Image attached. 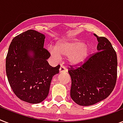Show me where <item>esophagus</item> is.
Here are the masks:
<instances>
[{
  "label": "esophagus",
  "instance_id": "esophagus-1",
  "mask_svg": "<svg viewBox=\"0 0 123 123\" xmlns=\"http://www.w3.org/2000/svg\"><path fill=\"white\" fill-rule=\"evenodd\" d=\"M68 69L66 68L64 66H61L59 68V72L60 73H63V72H67Z\"/></svg>",
  "mask_w": 123,
  "mask_h": 123
}]
</instances>
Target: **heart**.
Listing matches in <instances>:
<instances>
[{"label":"heart","mask_w":123,"mask_h":123,"mask_svg":"<svg viewBox=\"0 0 123 123\" xmlns=\"http://www.w3.org/2000/svg\"><path fill=\"white\" fill-rule=\"evenodd\" d=\"M51 55L56 59H61V55L68 57V61L72 65H79L84 62L91 52V47L80 40L75 39L59 43L56 47H50Z\"/></svg>","instance_id":"1"}]
</instances>
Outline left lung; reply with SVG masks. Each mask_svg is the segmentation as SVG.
I'll return each instance as SVG.
<instances>
[{
  "mask_svg": "<svg viewBox=\"0 0 123 123\" xmlns=\"http://www.w3.org/2000/svg\"><path fill=\"white\" fill-rule=\"evenodd\" d=\"M98 41L97 52L76 68L68 69L71 79L70 96L81 106H89L107 98L117 80V59L111 43L94 34Z\"/></svg>",
  "mask_w": 123,
  "mask_h": 123,
  "instance_id": "left-lung-1",
  "label": "left lung"
}]
</instances>
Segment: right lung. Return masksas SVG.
I'll return each instance as SVG.
<instances>
[{
	"label": "right lung",
	"instance_id": "1",
	"mask_svg": "<svg viewBox=\"0 0 123 123\" xmlns=\"http://www.w3.org/2000/svg\"><path fill=\"white\" fill-rule=\"evenodd\" d=\"M45 36L34 30L12 39L6 60V70L15 95L27 103H39L48 96L52 77L60 65L52 67L47 62L50 54L43 48Z\"/></svg>",
	"mask_w": 123,
	"mask_h": 123
}]
</instances>
